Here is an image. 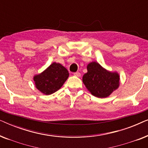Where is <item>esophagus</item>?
Instances as JSON below:
<instances>
[{
  "label": "esophagus",
  "instance_id": "1",
  "mask_svg": "<svg viewBox=\"0 0 148 148\" xmlns=\"http://www.w3.org/2000/svg\"><path fill=\"white\" fill-rule=\"evenodd\" d=\"M73 75H74L75 76L78 77H79L81 76V73H80L79 72H76V73H74Z\"/></svg>",
  "mask_w": 148,
  "mask_h": 148
}]
</instances>
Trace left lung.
<instances>
[{
    "mask_svg": "<svg viewBox=\"0 0 148 148\" xmlns=\"http://www.w3.org/2000/svg\"><path fill=\"white\" fill-rule=\"evenodd\" d=\"M87 69L88 72L83 76V83L93 96L106 98L119 88L118 73L108 71L97 62L89 63Z\"/></svg>",
    "mask_w": 148,
    "mask_h": 148,
    "instance_id": "1",
    "label": "left lung"
}]
</instances>
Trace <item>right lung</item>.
<instances>
[{
    "label": "right lung",
    "instance_id": "add662e5",
    "mask_svg": "<svg viewBox=\"0 0 148 148\" xmlns=\"http://www.w3.org/2000/svg\"><path fill=\"white\" fill-rule=\"evenodd\" d=\"M66 69L60 63L53 62L41 73L34 77L36 88L44 94L50 95L58 91L69 77Z\"/></svg>",
    "mask_w": 148,
    "mask_h": 148
}]
</instances>
